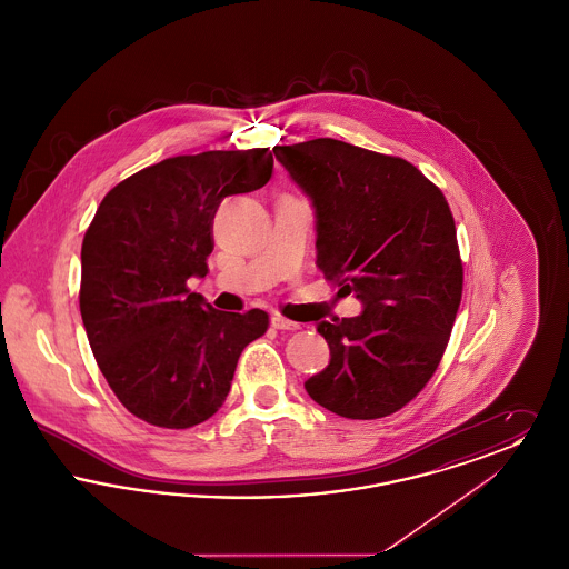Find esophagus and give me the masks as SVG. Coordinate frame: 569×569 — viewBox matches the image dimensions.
Wrapping results in <instances>:
<instances>
[{"mask_svg":"<svg viewBox=\"0 0 569 569\" xmlns=\"http://www.w3.org/2000/svg\"><path fill=\"white\" fill-rule=\"evenodd\" d=\"M271 325L274 328H279V330H298L300 328L298 322H292V320L283 318V316H272Z\"/></svg>","mask_w":569,"mask_h":569,"instance_id":"1","label":"esophagus"}]
</instances>
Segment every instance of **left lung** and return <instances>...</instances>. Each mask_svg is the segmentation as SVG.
<instances>
[{
  "label": "left lung",
  "instance_id": "obj_1",
  "mask_svg": "<svg viewBox=\"0 0 569 569\" xmlns=\"http://www.w3.org/2000/svg\"><path fill=\"white\" fill-rule=\"evenodd\" d=\"M316 209L318 269L365 309L318 332L325 371L305 381L328 411L376 420L433 378L462 297V262L446 196L413 163L335 138L274 147Z\"/></svg>",
  "mask_w": 569,
  "mask_h": 569
}]
</instances>
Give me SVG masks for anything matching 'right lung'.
<instances>
[{"label": "right lung", "mask_w": 569, "mask_h": 569, "mask_svg": "<svg viewBox=\"0 0 569 569\" xmlns=\"http://www.w3.org/2000/svg\"><path fill=\"white\" fill-rule=\"evenodd\" d=\"M269 149L177 156L104 196L81 249L82 325L110 390L136 418L190 429L223 406L244 348L269 313L217 311L190 292L209 272L223 198L260 190Z\"/></svg>", "instance_id": "obj_1"}]
</instances>
